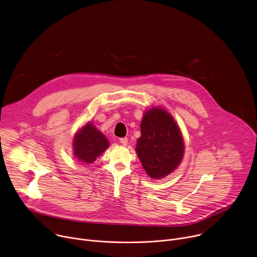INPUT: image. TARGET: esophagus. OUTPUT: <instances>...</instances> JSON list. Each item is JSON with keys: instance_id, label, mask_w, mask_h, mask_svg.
Instances as JSON below:
<instances>
[{"instance_id": "34e87169", "label": "esophagus", "mask_w": 257, "mask_h": 257, "mask_svg": "<svg viewBox=\"0 0 257 257\" xmlns=\"http://www.w3.org/2000/svg\"><path fill=\"white\" fill-rule=\"evenodd\" d=\"M120 142H121L123 145H127V144H128V138H127V137L120 138Z\"/></svg>"}]
</instances>
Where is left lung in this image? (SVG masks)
<instances>
[{
    "instance_id": "left-lung-1",
    "label": "left lung",
    "mask_w": 257,
    "mask_h": 257,
    "mask_svg": "<svg viewBox=\"0 0 257 257\" xmlns=\"http://www.w3.org/2000/svg\"><path fill=\"white\" fill-rule=\"evenodd\" d=\"M136 153L146 174L161 179L171 174L184 156V141L173 117L161 107L144 113Z\"/></svg>"
}]
</instances>
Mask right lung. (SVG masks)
<instances>
[{
    "instance_id": "right-lung-1",
    "label": "right lung",
    "mask_w": 257,
    "mask_h": 257,
    "mask_svg": "<svg viewBox=\"0 0 257 257\" xmlns=\"http://www.w3.org/2000/svg\"><path fill=\"white\" fill-rule=\"evenodd\" d=\"M105 136L89 122L76 133L73 140L74 156L81 163L92 164L107 148Z\"/></svg>"
}]
</instances>
